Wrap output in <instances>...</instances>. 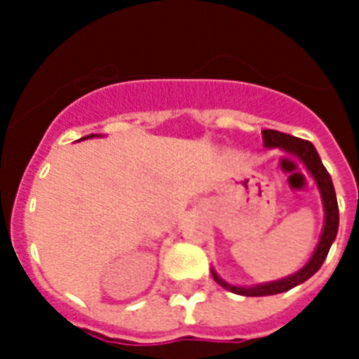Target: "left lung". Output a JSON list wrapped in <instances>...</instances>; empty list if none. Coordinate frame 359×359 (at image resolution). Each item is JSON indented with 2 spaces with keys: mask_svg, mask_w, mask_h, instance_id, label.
<instances>
[{
  "mask_svg": "<svg viewBox=\"0 0 359 359\" xmlns=\"http://www.w3.org/2000/svg\"><path fill=\"white\" fill-rule=\"evenodd\" d=\"M263 142L266 147H281V149L292 153V155H296L297 158L303 161V164L306 165V170H309L310 175L314 177L319 191H321V198H323L325 208V228L323 233H321V239H319L318 248H316L314 255L310 257L309 263L301 268L299 272L292 273V276L285 277V279H279V281L273 283H264V285H257V287H233V285H228V283L222 281L221 277L217 276L215 272H212L213 279H215L221 287H224L226 290L233 292V294H239V296H273V294H281V292H287L290 290V288L301 285V283H305L309 277L314 276L319 268H321V264H323L325 257H327L328 254V250H330L334 239L338 236L339 212L332 179H330V175H328L327 168H325L321 158H319L318 151H316V147L312 146V142L303 140V138L292 137V135L279 133V131H273V129H264Z\"/></svg>",
  "mask_w": 359,
  "mask_h": 359,
  "instance_id": "1",
  "label": "left lung"
}]
</instances>
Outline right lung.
I'll return each mask as SVG.
<instances>
[{
    "label": "right lung",
    "mask_w": 359,
    "mask_h": 359,
    "mask_svg": "<svg viewBox=\"0 0 359 359\" xmlns=\"http://www.w3.org/2000/svg\"><path fill=\"white\" fill-rule=\"evenodd\" d=\"M89 137H95V135H87V137H83V138H89ZM83 138H82V140H83Z\"/></svg>",
    "instance_id": "obj_1"
}]
</instances>
